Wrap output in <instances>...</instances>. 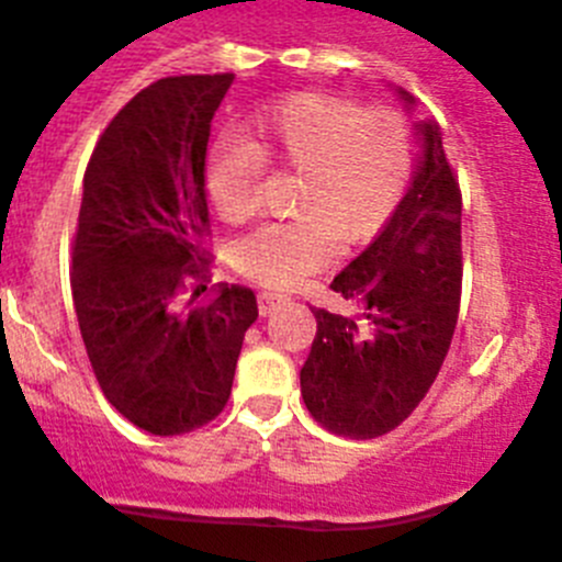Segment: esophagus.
Listing matches in <instances>:
<instances>
[{
    "label": "esophagus",
    "mask_w": 562,
    "mask_h": 562,
    "mask_svg": "<svg viewBox=\"0 0 562 562\" xmlns=\"http://www.w3.org/2000/svg\"><path fill=\"white\" fill-rule=\"evenodd\" d=\"M285 302H288L285 293H277V291L257 293V311H260V316H269V313H274L277 307L285 305Z\"/></svg>",
    "instance_id": "obj_1"
}]
</instances>
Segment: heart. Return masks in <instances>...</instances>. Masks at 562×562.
<instances>
[{
  "label": "heart",
  "instance_id": "heart-1",
  "mask_svg": "<svg viewBox=\"0 0 562 562\" xmlns=\"http://www.w3.org/2000/svg\"><path fill=\"white\" fill-rule=\"evenodd\" d=\"M240 144H213L204 182L218 218L233 227L260 210L263 166L299 175L296 218L260 227L229 251L235 271L269 288H293L327 269L335 246H366L400 210L413 177L405 115L366 110L338 93H296L246 124Z\"/></svg>",
  "mask_w": 562,
  "mask_h": 562
}]
</instances>
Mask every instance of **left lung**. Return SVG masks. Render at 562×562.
<instances>
[{
  "mask_svg": "<svg viewBox=\"0 0 562 562\" xmlns=\"http://www.w3.org/2000/svg\"><path fill=\"white\" fill-rule=\"evenodd\" d=\"M400 97L411 108V93ZM416 130L422 157L400 210L329 285L352 313L313 307L318 329L299 371L302 400L344 438L400 427L427 396L458 324L463 196L438 124Z\"/></svg>",
  "mask_w": 562,
  "mask_h": 562,
  "instance_id": "8db88e82",
  "label": "left lung"
}]
</instances>
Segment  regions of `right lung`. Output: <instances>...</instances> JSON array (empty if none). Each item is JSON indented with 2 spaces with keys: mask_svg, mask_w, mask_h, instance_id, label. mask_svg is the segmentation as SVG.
<instances>
[{
  "mask_svg": "<svg viewBox=\"0 0 562 562\" xmlns=\"http://www.w3.org/2000/svg\"><path fill=\"white\" fill-rule=\"evenodd\" d=\"M235 75H182L135 93L82 180L71 293L104 400L151 435L224 411L257 299L210 282L204 155Z\"/></svg>",
  "mask_w": 562,
  "mask_h": 562,
  "instance_id": "right-lung-1",
  "label": "right lung"
}]
</instances>
